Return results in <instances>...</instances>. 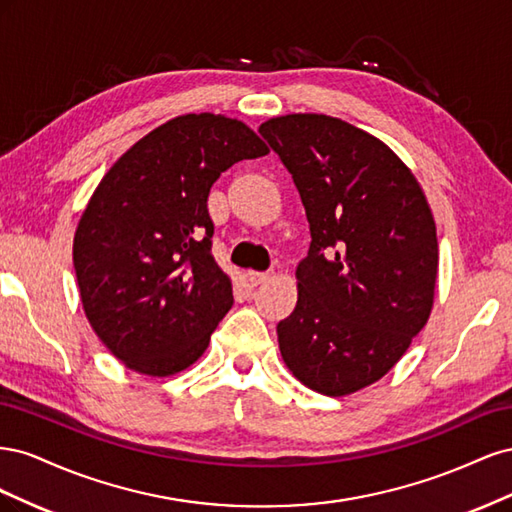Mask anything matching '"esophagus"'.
I'll list each match as a JSON object with an SVG mask.
<instances>
[{"mask_svg":"<svg viewBox=\"0 0 512 512\" xmlns=\"http://www.w3.org/2000/svg\"><path fill=\"white\" fill-rule=\"evenodd\" d=\"M245 277H247V282H250V286H260V284H265V282L269 280V273L247 271V273H245Z\"/></svg>","mask_w":512,"mask_h":512,"instance_id":"esophagus-1","label":"esophagus"}]
</instances>
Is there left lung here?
I'll return each mask as SVG.
<instances>
[{
    "label": "left lung",
    "mask_w": 512,
    "mask_h": 512,
    "mask_svg": "<svg viewBox=\"0 0 512 512\" xmlns=\"http://www.w3.org/2000/svg\"><path fill=\"white\" fill-rule=\"evenodd\" d=\"M297 185L309 222L299 299L277 324L288 369L342 397L380 380L421 333L433 305L438 239L408 166L376 136L327 115L258 128Z\"/></svg>",
    "instance_id": "left-lung-1"
}]
</instances>
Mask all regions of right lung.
<instances>
[{
  "label": "right lung",
  "instance_id": "obj_1",
  "mask_svg": "<svg viewBox=\"0 0 512 512\" xmlns=\"http://www.w3.org/2000/svg\"><path fill=\"white\" fill-rule=\"evenodd\" d=\"M267 153L237 119L181 115L104 175L72 256L87 320L123 365L162 378L207 350L232 307V284L211 256L209 190L232 164Z\"/></svg>",
  "mask_w": 512,
  "mask_h": 512
}]
</instances>
